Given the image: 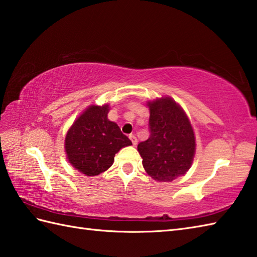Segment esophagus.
<instances>
[{"label":"esophagus","instance_id":"34e87169","mask_svg":"<svg viewBox=\"0 0 257 257\" xmlns=\"http://www.w3.org/2000/svg\"><path fill=\"white\" fill-rule=\"evenodd\" d=\"M129 138H130V140H132V143H133V145H134V146L137 145L138 140H137V137H136L135 135H130V136H129Z\"/></svg>","mask_w":257,"mask_h":257}]
</instances>
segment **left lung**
<instances>
[{"label": "left lung", "instance_id": "1", "mask_svg": "<svg viewBox=\"0 0 257 257\" xmlns=\"http://www.w3.org/2000/svg\"><path fill=\"white\" fill-rule=\"evenodd\" d=\"M150 137L138 145L143 166L159 182H171L187 173L193 162L195 138L190 120L171 97L147 103Z\"/></svg>", "mask_w": 257, "mask_h": 257}]
</instances>
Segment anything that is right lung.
<instances>
[{
	"mask_svg": "<svg viewBox=\"0 0 257 257\" xmlns=\"http://www.w3.org/2000/svg\"><path fill=\"white\" fill-rule=\"evenodd\" d=\"M109 105H91L75 120L65 138L67 159L87 177L98 176L110 168L114 155L132 146L118 124L108 119Z\"/></svg>",
	"mask_w": 257,
	"mask_h": 257,
	"instance_id": "1",
	"label": "right lung"
}]
</instances>
